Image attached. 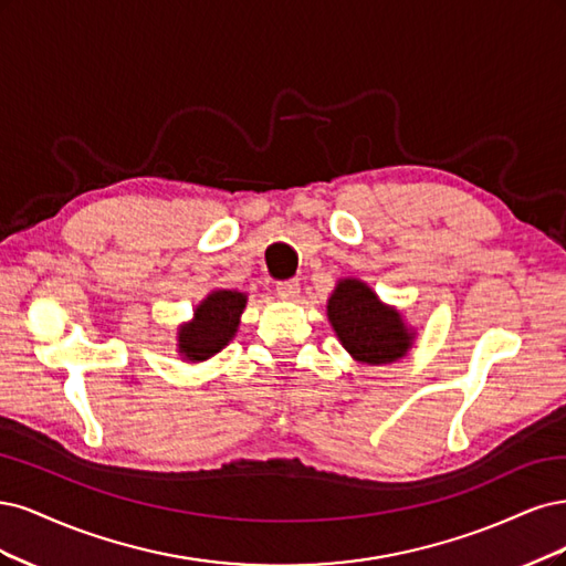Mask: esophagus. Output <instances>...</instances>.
<instances>
[{
  "instance_id": "1",
  "label": "esophagus",
  "mask_w": 566,
  "mask_h": 566,
  "mask_svg": "<svg viewBox=\"0 0 566 566\" xmlns=\"http://www.w3.org/2000/svg\"><path fill=\"white\" fill-rule=\"evenodd\" d=\"M301 294V284L298 280H286V282H280L277 284V296L282 301H296Z\"/></svg>"
}]
</instances>
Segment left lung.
I'll return each mask as SVG.
<instances>
[{"label": "left lung", "instance_id": "left-lung-1", "mask_svg": "<svg viewBox=\"0 0 566 566\" xmlns=\"http://www.w3.org/2000/svg\"><path fill=\"white\" fill-rule=\"evenodd\" d=\"M326 317L340 345L357 364L382 367L407 357L416 343V329L402 310L382 303L376 291L357 277L336 282Z\"/></svg>", "mask_w": 566, "mask_h": 566}]
</instances>
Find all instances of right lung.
Here are the masks:
<instances>
[{
	"instance_id": "add662e5",
	"label": "right lung",
	"mask_w": 566,
	"mask_h": 566,
	"mask_svg": "<svg viewBox=\"0 0 566 566\" xmlns=\"http://www.w3.org/2000/svg\"><path fill=\"white\" fill-rule=\"evenodd\" d=\"M249 296L237 289H213L192 310V319L178 324L176 353L199 364L221 353L237 336Z\"/></svg>"
}]
</instances>
